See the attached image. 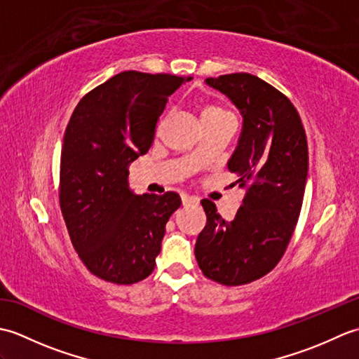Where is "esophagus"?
Masks as SVG:
<instances>
[{
	"label": "esophagus",
	"mask_w": 359,
	"mask_h": 359,
	"mask_svg": "<svg viewBox=\"0 0 359 359\" xmlns=\"http://www.w3.org/2000/svg\"><path fill=\"white\" fill-rule=\"evenodd\" d=\"M182 203H184V207H191V205L199 203V199L189 194H182Z\"/></svg>",
	"instance_id": "obj_1"
}]
</instances>
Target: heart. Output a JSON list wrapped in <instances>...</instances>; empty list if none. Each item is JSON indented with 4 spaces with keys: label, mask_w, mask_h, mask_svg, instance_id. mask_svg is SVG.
<instances>
[{
    "label": "heart",
    "mask_w": 359,
    "mask_h": 359,
    "mask_svg": "<svg viewBox=\"0 0 359 359\" xmlns=\"http://www.w3.org/2000/svg\"><path fill=\"white\" fill-rule=\"evenodd\" d=\"M228 118H234L233 114L228 109H225L224 106L216 104V103L207 104L202 111V121H217V120H228Z\"/></svg>",
    "instance_id": "b5f03b06"
}]
</instances>
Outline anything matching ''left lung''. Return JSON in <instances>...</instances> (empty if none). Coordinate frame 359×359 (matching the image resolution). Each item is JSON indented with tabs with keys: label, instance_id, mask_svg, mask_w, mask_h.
<instances>
[{
	"label": "left lung",
	"instance_id": "8db88e82",
	"mask_svg": "<svg viewBox=\"0 0 359 359\" xmlns=\"http://www.w3.org/2000/svg\"><path fill=\"white\" fill-rule=\"evenodd\" d=\"M205 81L230 98L243 117L228 170L247 193L231 222L211 201L201 202L207 225L194 255L208 279L243 285L270 273L293 236L309 171L306 129L293 103L256 75L238 72Z\"/></svg>",
	"mask_w": 359,
	"mask_h": 359
}]
</instances>
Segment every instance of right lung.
<instances>
[{
    "label": "right lung",
    "instance_id": "right-lung-1",
    "mask_svg": "<svg viewBox=\"0 0 359 359\" xmlns=\"http://www.w3.org/2000/svg\"><path fill=\"white\" fill-rule=\"evenodd\" d=\"M191 77L125 71L79 102L67 123L60 160V208L86 269L129 285L148 278L180 207L177 193L135 196L128 165L152 144L158 117Z\"/></svg>",
    "mask_w": 359,
    "mask_h": 359
}]
</instances>
